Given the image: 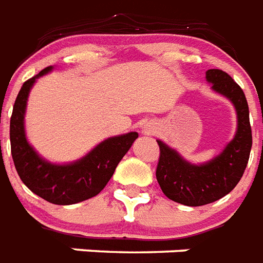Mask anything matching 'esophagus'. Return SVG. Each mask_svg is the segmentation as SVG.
<instances>
[{
    "mask_svg": "<svg viewBox=\"0 0 263 263\" xmlns=\"http://www.w3.org/2000/svg\"><path fill=\"white\" fill-rule=\"evenodd\" d=\"M154 131H156V127H154V125L150 123H147L143 128H142V132H143V134H146V135H152Z\"/></svg>",
    "mask_w": 263,
    "mask_h": 263,
    "instance_id": "obj_1",
    "label": "esophagus"
}]
</instances>
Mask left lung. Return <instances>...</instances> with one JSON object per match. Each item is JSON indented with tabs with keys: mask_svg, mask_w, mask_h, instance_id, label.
I'll return each mask as SVG.
<instances>
[{
	"mask_svg": "<svg viewBox=\"0 0 263 263\" xmlns=\"http://www.w3.org/2000/svg\"><path fill=\"white\" fill-rule=\"evenodd\" d=\"M212 90L231 101L236 110L237 128L224 150L203 164H192L162 140L157 181L169 199L185 206H203L221 199L240 181L253 146L247 99L239 84L221 69L206 71Z\"/></svg>",
	"mask_w": 263,
	"mask_h": 263,
	"instance_id": "left-lung-1",
	"label": "left lung"
}]
</instances>
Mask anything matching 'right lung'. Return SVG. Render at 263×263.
<instances>
[{
  "label": "right lung",
  "instance_id": "right-lung-1",
  "mask_svg": "<svg viewBox=\"0 0 263 263\" xmlns=\"http://www.w3.org/2000/svg\"><path fill=\"white\" fill-rule=\"evenodd\" d=\"M51 71L53 67L45 68L27 80L18 91L10 117L12 158L23 183L42 199L54 204L79 203L98 195L105 188L121 158L138 138V132L107 138L86 156L69 164L45 160L27 140L24 117L31 88L36 79Z\"/></svg>",
  "mask_w": 263,
  "mask_h": 263
}]
</instances>
